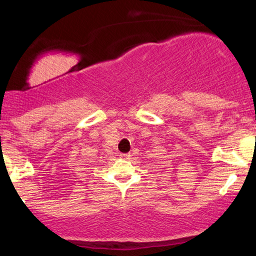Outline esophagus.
Here are the masks:
<instances>
[{"label": "esophagus", "mask_w": 256, "mask_h": 256, "mask_svg": "<svg viewBox=\"0 0 256 256\" xmlns=\"http://www.w3.org/2000/svg\"><path fill=\"white\" fill-rule=\"evenodd\" d=\"M120 157L124 160H129L130 158V154H121Z\"/></svg>", "instance_id": "esophagus-1"}]
</instances>
